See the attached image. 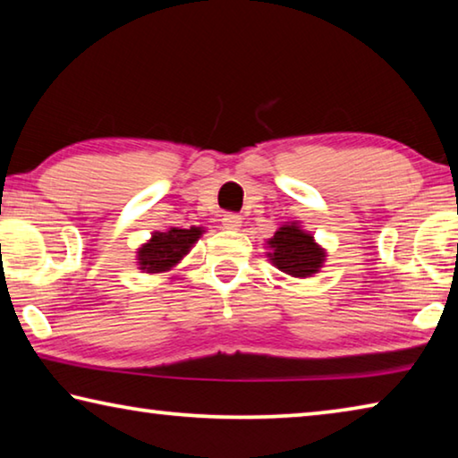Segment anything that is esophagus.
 Returning a JSON list of instances; mask_svg holds the SVG:
<instances>
[{
    "label": "esophagus",
    "mask_w": 458,
    "mask_h": 458,
    "mask_svg": "<svg viewBox=\"0 0 458 458\" xmlns=\"http://www.w3.org/2000/svg\"><path fill=\"white\" fill-rule=\"evenodd\" d=\"M222 224H224V228H228V230H238L240 226H242V218H240V216L234 212H228V214H224Z\"/></svg>",
    "instance_id": "esophagus-1"
}]
</instances>
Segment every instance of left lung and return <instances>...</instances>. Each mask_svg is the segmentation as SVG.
<instances>
[{"label":"left lung","instance_id":"1","mask_svg":"<svg viewBox=\"0 0 458 458\" xmlns=\"http://www.w3.org/2000/svg\"><path fill=\"white\" fill-rule=\"evenodd\" d=\"M268 259L283 273L307 278L315 273L325 262V250L315 242V238L299 226L297 222L283 224L275 232L273 238H268Z\"/></svg>","mask_w":458,"mask_h":458}]
</instances>
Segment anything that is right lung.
<instances>
[{
	"label": "right lung",
	"mask_w": 458,
	"mask_h": 458,
	"mask_svg": "<svg viewBox=\"0 0 458 458\" xmlns=\"http://www.w3.org/2000/svg\"><path fill=\"white\" fill-rule=\"evenodd\" d=\"M201 234H204V228L199 226L153 232L151 238L137 250L139 268L145 273H165L190 252Z\"/></svg>",
	"instance_id": "1"
}]
</instances>
